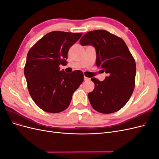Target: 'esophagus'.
<instances>
[{"label":"esophagus","mask_w":159,"mask_h":159,"mask_svg":"<svg viewBox=\"0 0 159 159\" xmlns=\"http://www.w3.org/2000/svg\"><path fill=\"white\" fill-rule=\"evenodd\" d=\"M89 80H90V78H88V77L84 76V81H89Z\"/></svg>","instance_id":"esophagus-1"}]
</instances>
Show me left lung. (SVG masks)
<instances>
[{"label":"left lung","instance_id":"left-lung-1","mask_svg":"<svg viewBox=\"0 0 159 159\" xmlns=\"http://www.w3.org/2000/svg\"><path fill=\"white\" fill-rule=\"evenodd\" d=\"M81 46L91 45L96 51V65L107 76L102 81L95 78L88 98L93 108L102 113L121 109L133 92L136 64L127 46L121 38L103 30L87 32L80 40Z\"/></svg>","mask_w":159,"mask_h":159}]
</instances>
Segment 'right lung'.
I'll list each match as a JSON object with an SVG mask.
<instances>
[{
  "instance_id": "obj_1",
  "label": "right lung",
  "mask_w": 159,
  "mask_h": 159,
  "mask_svg": "<svg viewBox=\"0 0 159 159\" xmlns=\"http://www.w3.org/2000/svg\"><path fill=\"white\" fill-rule=\"evenodd\" d=\"M81 35V33L51 32L28 53L24 70L28 89L34 102L46 112L60 113L68 108L72 95L83 82L81 71L66 73L59 67L66 63L70 47Z\"/></svg>"
}]
</instances>
